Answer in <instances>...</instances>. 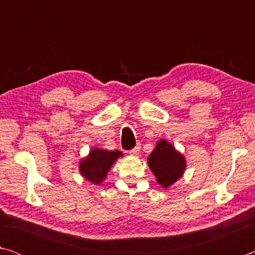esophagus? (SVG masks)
Listing matches in <instances>:
<instances>
[{
	"mask_svg": "<svg viewBox=\"0 0 255 255\" xmlns=\"http://www.w3.org/2000/svg\"><path fill=\"white\" fill-rule=\"evenodd\" d=\"M140 152V145H137L135 148H132L131 150H129V154L132 155V156H137L138 154Z\"/></svg>",
	"mask_w": 255,
	"mask_h": 255,
	"instance_id": "1",
	"label": "esophagus"
}]
</instances>
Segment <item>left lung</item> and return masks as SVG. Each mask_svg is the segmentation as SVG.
I'll return each mask as SVG.
<instances>
[{"label":"left lung","instance_id":"8db88e82","mask_svg":"<svg viewBox=\"0 0 255 255\" xmlns=\"http://www.w3.org/2000/svg\"><path fill=\"white\" fill-rule=\"evenodd\" d=\"M147 163L157 183L164 189L175 183L183 175L187 167L183 154L178 152L166 139L157 140L153 152L149 154Z\"/></svg>","mask_w":255,"mask_h":255}]
</instances>
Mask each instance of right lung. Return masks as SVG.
Wrapping results in <instances>:
<instances>
[{"label":"right lung","mask_w":255,"mask_h":255,"mask_svg":"<svg viewBox=\"0 0 255 255\" xmlns=\"http://www.w3.org/2000/svg\"><path fill=\"white\" fill-rule=\"evenodd\" d=\"M122 156L123 153L120 150H106L93 147L88 156L80 161V173L93 184H100L106 180L108 172L114 163Z\"/></svg>","instance_id":"1"}]
</instances>
